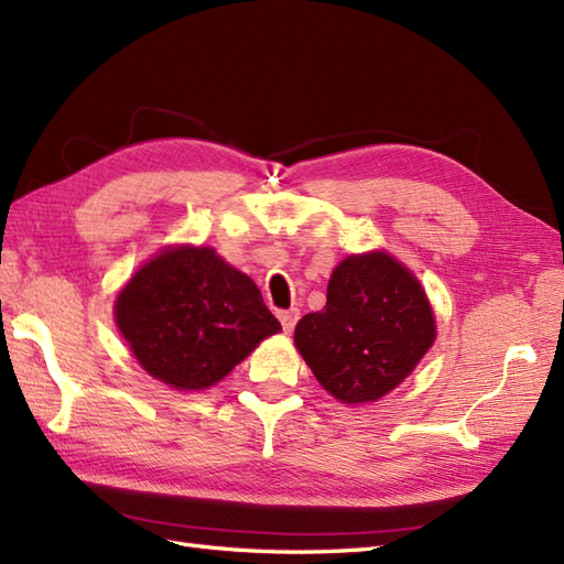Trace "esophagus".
Returning a JSON list of instances; mask_svg holds the SVG:
<instances>
[{"mask_svg":"<svg viewBox=\"0 0 564 564\" xmlns=\"http://www.w3.org/2000/svg\"><path fill=\"white\" fill-rule=\"evenodd\" d=\"M279 319H281V324H283V332L291 334V332H293V326H295V324H297V319H300V310H297V307L281 310V312H279Z\"/></svg>","mask_w":564,"mask_h":564,"instance_id":"esophagus-1","label":"esophagus"}]
</instances>
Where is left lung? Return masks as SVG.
I'll list each match as a JSON object with an SVG mask.
<instances>
[{
	"label": "left lung",
	"instance_id": "obj_1",
	"mask_svg": "<svg viewBox=\"0 0 564 564\" xmlns=\"http://www.w3.org/2000/svg\"><path fill=\"white\" fill-rule=\"evenodd\" d=\"M435 341L421 283L384 252L348 257L332 273L326 305L295 326V346L317 382L344 403L382 399Z\"/></svg>",
	"mask_w": 564,
	"mask_h": 564
}]
</instances>
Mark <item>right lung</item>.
Listing matches in <instances>:
<instances>
[{
    "mask_svg": "<svg viewBox=\"0 0 564 564\" xmlns=\"http://www.w3.org/2000/svg\"><path fill=\"white\" fill-rule=\"evenodd\" d=\"M115 317L141 368L175 389L216 384L281 332L254 281L212 247H180L143 264Z\"/></svg>",
    "mask_w": 564,
    "mask_h": 564,
    "instance_id": "add662e5",
    "label": "right lung"
}]
</instances>
